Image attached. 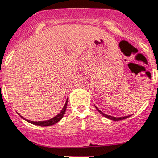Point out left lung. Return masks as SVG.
I'll return each mask as SVG.
<instances>
[{
  "label": "left lung",
  "instance_id": "8db88e82",
  "mask_svg": "<svg viewBox=\"0 0 158 158\" xmlns=\"http://www.w3.org/2000/svg\"><path fill=\"white\" fill-rule=\"evenodd\" d=\"M96 107V109L98 110V111L99 112L100 114H102L104 117H106V118H109V119H111V120H114V121H118V120H121V119H124V118H128L129 116H131V115H127V116H123V117H114V116H110V115H107V114H104L103 112L101 111V110L98 109V108L97 107V106H95Z\"/></svg>",
  "mask_w": 158,
  "mask_h": 158
}]
</instances>
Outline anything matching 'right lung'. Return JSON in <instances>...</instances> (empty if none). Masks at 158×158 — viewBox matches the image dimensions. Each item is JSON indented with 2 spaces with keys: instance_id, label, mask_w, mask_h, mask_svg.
<instances>
[{
  "instance_id": "right-lung-1",
  "label": "right lung",
  "mask_w": 158,
  "mask_h": 158,
  "mask_svg": "<svg viewBox=\"0 0 158 158\" xmlns=\"http://www.w3.org/2000/svg\"><path fill=\"white\" fill-rule=\"evenodd\" d=\"M67 104H68V99L66 101L64 104V106L63 107V109L61 110V111L57 115H56L55 117H53L52 118H51L49 120H46V121H31V120H27L26 118H23V116H21L22 118H23L24 119L27 121V122H29V123H32V124L35 125H38V126H52V125L55 124V123H58L59 121L60 120L61 118H63L64 114H65V111H66V108H67Z\"/></svg>"
}]
</instances>
